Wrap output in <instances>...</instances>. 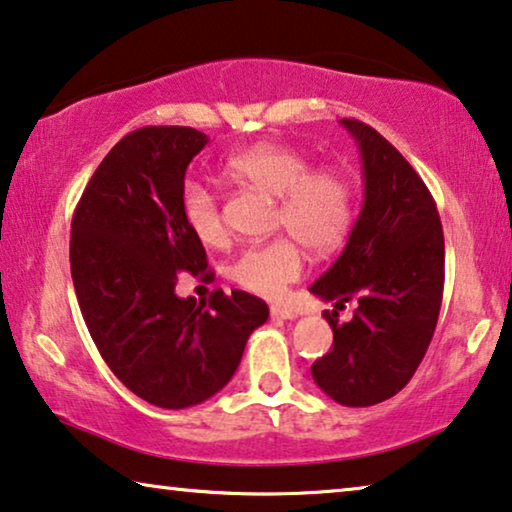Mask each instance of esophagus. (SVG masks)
Here are the masks:
<instances>
[{
    "mask_svg": "<svg viewBox=\"0 0 512 512\" xmlns=\"http://www.w3.org/2000/svg\"><path fill=\"white\" fill-rule=\"evenodd\" d=\"M271 317L276 319H296V312L285 305H271Z\"/></svg>",
    "mask_w": 512,
    "mask_h": 512,
    "instance_id": "obj_1",
    "label": "esophagus"
}]
</instances>
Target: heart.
<instances>
[{
	"instance_id": "1",
	"label": "heart",
	"mask_w": 512,
	"mask_h": 512,
	"mask_svg": "<svg viewBox=\"0 0 512 512\" xmlns=\"http://www.w3.org/2000/svg\"><path fill=\"white\" fill-rule=\"evenodd\" d=\"M225 172L262 193L278 197L276 225L296 236L312 253H326L345 239L354 216L352 183L331 167H312L299 149L282 144H257L227 158ZM181 213L188 230L204 246L225 239L218 197L200 181L181 190ZM303 271L299 246L287 236L246 246L232 259L230 278L248 292L280 296Z\"/></svg>"
}]
</instances>
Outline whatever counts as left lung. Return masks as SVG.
<instances>
[{
  "label": "left lung",
  "mask_w": 512,
  "mask_h": 512,
  "mask_svg": "<svg viewBox=\"0 0 512 512\" xmlns=\"http://www.w3.org/2000/svg\"><path fill=\"white\" fill-rule=\"evenodd\" d=\"M342 126L363 163V207L347 246L310 287L335 308L358 299L349 322L324 317L333 347L312 379L345 407H372L400 393L430 345L444 294V230L430 190L398 149L356 119Z\"/></svg>",
  "instance_id": "8db88e82"
}]
</instances>
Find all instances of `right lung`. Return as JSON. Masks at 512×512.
Returning a JSON list of instances; mask_svg holds the SVG:
<instances>
[{"label":"right lung","mask_w":512,"mask_h":512,"mask_svg":"<svg viewBox=\"0 0 512 512\" xmlns=\"http://www.w3.org/2000/svg\"><path fill=\"white\" fill-rule=\"evenodd\" d=\"M209 137L188 126L137 128L114 144L71 223V276L103 361L128 391L163 409L195 407L239 368L269 319L253 294L179 299L183 271L207 273L202 241L181 213L186 170Z\"/></svg>","instance_id":"right-lung-1"}]
</instances>
